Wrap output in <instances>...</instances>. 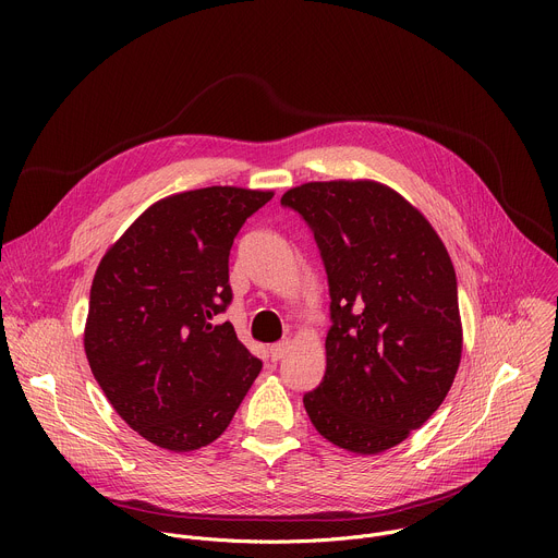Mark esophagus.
Returning a JSON list of instances; mask_svg holds the SVG:
<instances>
[{
  "label": "esophagus",
  "mask_w": 558,
  "mask_h": 558,
  "mask_svg": "<svg viewBox=\"0 0 558 558\" xmlns=\"http://www.w3.org/2000/svg\"><path fill=\"white\" fill-rule=\"evenodd\" d=\"M289 349H291V342H289V340H282V342H278V344H274V347L269 349V355H271L274 362H278V360H282V357L289 353Z\"/></svg>",
  "instance_id": "obj_1"
}]
</instances>
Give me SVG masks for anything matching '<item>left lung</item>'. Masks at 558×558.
<instances>
[{
	"mask_svg": "<svg viewBox=\"0 0 558 558\" xmlns=\"http://www.w3.org/2000/svg\"><path fill=\"white\" fill-rule=\"evenodd\" d=\"M313 231L331 295L327 371L304 395L331 444L377 454L446 400L461 360L457 276L430 222L373 181L304 183L280 198Z\"/></svg>",
	"mask_w": 558,
	"mask_h": 558,
	"instance_id": "1",
	"label": "left lung"
}]
</instances>
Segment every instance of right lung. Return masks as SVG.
<instances>
[{
    "mask_svg": "<svg viewBox=\"0 0 558 558\" xmlns=\"http://www.w3.org/2000/svg\"><path fill=\"white\" fill-rule=\"evenodd\" d=\"M274 192L203 187L145 209L101 258L84 347L112 409L158 448L218 439L263 362L218 315L231 302L229 252Z\"/></svg>",
    "mask_w": 558,
    "mask_h": 558,
    "instance_id": "right-lung-1",
    "label": "right lung"
}]
</instances>
